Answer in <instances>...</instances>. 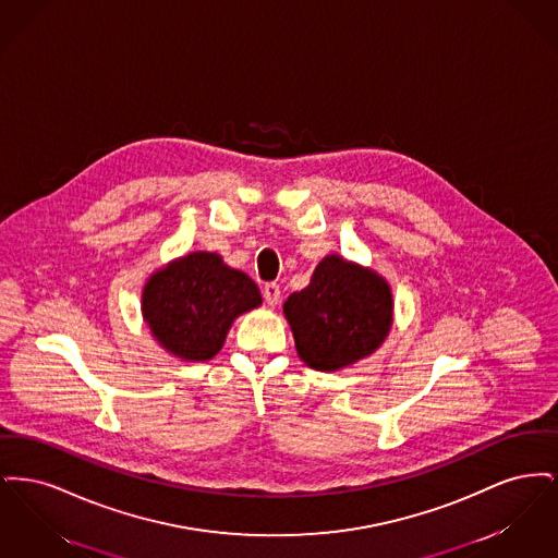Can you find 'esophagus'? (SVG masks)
I'll return each mask as SVG.
<instances>
[{"label": "esophagus", "instance_id": "esophagus-1", "mask_svg": "<svg viewBox=\"0 0 558 558\" xmlns=\"http://www.w3.org/2000/svg\"><path fill=\"white\" fill-rule=\"evenodd\" d=\"M280 287L276 284V282H267L266 287H264V299H266L267 305H278V301H280Z\"/></svg>", "mask_w": 558, "mask_h": 558}]
</instances>
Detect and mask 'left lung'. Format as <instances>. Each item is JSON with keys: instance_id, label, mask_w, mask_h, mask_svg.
<instances>
[{"instance_id": "obj_1", "label": "left lung", "mask_w": 558, "mask_h": 558, "mask_svg": "<svg viewBox=\"0 0 558 558\" xmlns=\"http://www.w3.org/2000/svg\"><path fill=\"white\" fill-rule=\"evenodd\" d=\"M299 357L335 372L372 355L393 324L391 287L374 269L326 255L303 291L284 303Z\"/></svg>"}]
</instances>
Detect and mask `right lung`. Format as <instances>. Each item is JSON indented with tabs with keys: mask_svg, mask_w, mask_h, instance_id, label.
Wrapping results in <instances>:
<instances>
[{
	"mask_svg": "<svg viewBox=\"0 0 558 558\" xmlns=\"http://www.w3.org/2000/svg\"><path fill=\"white\" fill-rule=\"evenodd\" d=\"M259 305L257 284L207 251L160 267L142 291V316L155 341L187 362L211 360L234 319Z\"/></svg>",
	"mask_w": 558,
	"mask_h": 558,
	"instance_id": "right-lung-1",
	"label": "right lung"
}]
</instances>
